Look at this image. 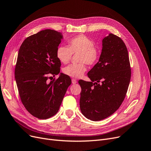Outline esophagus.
<instances>
[{"instance_id":"esophagus-1","label":"esophagus","mask_w":151,"mask_h":151,"mask_svg":"<svg viewBox=\"0 0 151 151\" xmlns=\"http://www.w3.org/2000/svg\"><path fill=\"white\" fill-rule=\"evenodd\" d=\"M71 81H72V83H73V84H76L77 83V81L75 79H72Z\"/></svg>"}]
</instances>
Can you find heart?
Instances as JSON below:
<instances>
[{
    "mask_svg": "<svg viewBox=\"0 0 151 151\" xmlns=\"http://www.w3.org/2000/svg\"><path fill=\"white\" fill-rule=\"evenodd\" d=\"M68 46H58L56 51L57 57L60 62L67 64L70 61L72 54L78 53V61L80 63L68 65L63 69V72L70 77L80 78L86 71V63L88 65H93L97 62L99 50L93 40L83 35L71 38Z\"/></svg>",
    "mask_w": 151,
    "mask_h": 151,
    "instance_id": "1",
    "label": "heart"
}]
</instances>
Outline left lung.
Returning <instances> with one entry per match:
<instances>
[{
    "mask_svg": "<svg viewBox=\"0 0 151 151\" xmlns=\"http://www.w3.org/2000/svg\"><path fill=\"white\" fill-rule=\"evenodd\" d=\"M88 76L91 81H78L81 112L92 121L102 120L119 109L131 79L128 52L120 37L110 33L103 39L99 62Z\"/></svg>",
    "mask_w": 151,
    "mask_h": 151,
    "instance_id": "left-lung-1",
    "label": "left lung"
}]
</instances>
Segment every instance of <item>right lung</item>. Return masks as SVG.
Returning a JSON list of instances; mask_svg holds the SVG:
<instances>
[{"label": "right lung", "instance_id": "add662e5", "mask_svg": "<svg viewBox=\"0 0 151 151\" xmlns=\"http://www.w3.org/2000/svg\"><path fill=\"white\" fill-rule=\"evenodd\" d=\"M63 39L60 32L45 29L24 39L19 47L15 78L19 97L28 112L39 119H47L59 110L71 83L70 78L60 73L49 81L50 75L60 73L61 62L56 55Z\"/></svg>", "mask_w": 151, "mask_h": 151}]
</instances>
